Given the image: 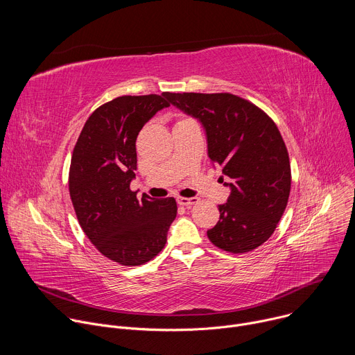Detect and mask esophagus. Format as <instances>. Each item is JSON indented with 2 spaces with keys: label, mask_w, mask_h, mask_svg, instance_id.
<instances>
[{
  "label": "esophagus",
  "mask_w": 355,
  "mask_h": 355,
  "mask_svg": "<svg viewBox=\"0 0 355 355\" xmlns=\"http://www.w3.org/2000/svg\"><path fill=\"white\" fill-rule=\"evenodd\" d=\"M177 202L180 205H182V207H192V205H195V204H198L199 202V198H184V196H178L177 198Z\"/></svg>",
  "instance_id": "1"
}]
</instances>
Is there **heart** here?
Returning <instances> with one entry per match:
<instances>
[{"instance_id":"b5f03b06","label":"heart","mask_w":355,"mask_h":355,"mask_svg":"<svg viewBox=\"0 0 355 355\" xmlns=\"http://www.w3.org/2000/svg\"><path fill=\"white\" fill-rule=\"evenodd\" d=\"M187 121H189V119H180L177 123H182V122H187Z\"/></svg>"}]
</instances>
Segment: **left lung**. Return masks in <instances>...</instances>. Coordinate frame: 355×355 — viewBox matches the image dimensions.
I'll use <instances>...</instances> for the list:
<instances>
[{
	"label": "left lung",
	"mask_w": 355,
	"mask_h": 355,
	"mask_svg": "<svg viewBox=\"0 0 355 355\" xmlns=\"http://www.w3.org/2000/svg\"><path fill=\"white\" fill-rule=\"evenodd\" d=\"M170 104L199 119L208 155L232 192L208 230L219 248L241 254L266 243L281 220L291 192V163L275 122L257 105L230 92H167ZM223 181V178H222Z\"/></svg>",
	"instance_id": "left-lung-1"
}]
</instances>
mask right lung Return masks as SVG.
<instances>
[{"label":"right lung","instance_id":"1","mask_svg":"<svg viewBox=\"0 0 355 355\" xmlns=\"http://www.w3.org/2000/svg\"><path fill=\"white\" fill-rule=\"evenodd\" d=\"M162 95H122L98 107L73 150L69 191L81 229L101 254L136 267L164 248L177 216L174 198L155 199L130 189L137 167L136 137L157 111Z\"/></svg>","mask_w":355,"mask_h":355}]
</instances>
